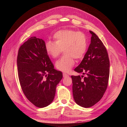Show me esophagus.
Returning a JSON list of instances; mask_svg holds the SVG:
<instances>
[{"mask_svg":"<svg viewBox=\"0 0 127 127\" xmlns=\"http://www.w3.org/2000/svg\"><path fill=\"white\" fill-rule=\"evenodd\" d=\"M68 75L66 74V73H63V77H68Z\"/></svg>","mask_w":127,"mask_h":127,"instance_id":"obj_1","label":"esophagus"}]
</instances>
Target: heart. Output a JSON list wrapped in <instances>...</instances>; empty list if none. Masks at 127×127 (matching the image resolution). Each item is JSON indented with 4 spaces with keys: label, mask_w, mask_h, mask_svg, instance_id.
I'll use <instances>...</instances> for the list:
<instances>
[{
    "label": "heart",
    "mask_w": 127,
    "mask_h": 127,
    "mask_svg": "<svg viewBox=\"0 0 127 127\" xmlns=\"http://www.w3.org/2000/svg\"><path fill=\"white\" fill-rule=\"evenodd\" d=\"M55 41L49 40L45 44V50L52 58L58 57L64 51V55L56 63L58 69L68 72L74 66L75 59L82 60L87 48V40L83 33L71 30H63L53 35Z\"/></svg>",
    "instance_id": "1"
}]
</instances>
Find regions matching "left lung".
Listing matches in <instances>:
<instances>
[{
  "label": "left lung",
  "mask_w": 127,
  "mask_h": 127,
  "mask_svg": "<svg viewBox=\"0 0 127 127\" xmlns=\"http://www.w3.org/2000/svg\"><path fill=\"white\" fill-rule=\"evenodd\" d=\"M91 44L82 62L74 70L85 76H71L75 102L83 107L95 105L103 97L108 84L110 61L106 49L93 32Z\"/></svg>",
  "instance_id": "1"
}]
</instances>
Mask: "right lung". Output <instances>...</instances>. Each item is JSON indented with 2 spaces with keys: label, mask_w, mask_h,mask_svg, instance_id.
Wrapping results in <instances>:
<instances>
[{
  "label": "right lung",
  "mask_w": 127,
  "mask_h": 127,
  "mask_svg": "<svg viewBox=\"0 0 127 127\" xmlns=\"http://www.w3.org/2000/svg\"><path fill=\"white\" fill-rule=\"evenodd\" d=\"M17 64L19 80L26 98L41 108L50 104L63 73L54 69L44 41L33 36L25 42L19 49Z\"/></svg>",
  "instance_id": "obj_1"
}]
</instances>
